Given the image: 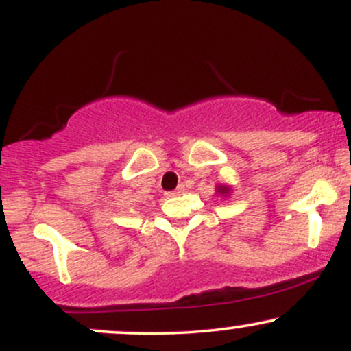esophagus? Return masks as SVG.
Returning a JSON list of instances; mask_svg holds the SVG:
<instances>
[{"label":"esophagus","mask_w":351,"mask_h":351,"mask_svg":"<svg viewBox=\"0 0 351 351\" xmlns=\"http://www.w3.org/2000/svg\"><path fill=\"white\" fill-rule=\"evenodd\" d=\"M183 191H184V188L180 186L178 189H175V191L167 193V196H168V198H173V196H178V195H181V193H183Z\"/></svg>","instance_id":"obj_1"}]
</instances>
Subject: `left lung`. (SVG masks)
<instances>
[{
    "label": "left lung",
    "mask_w": 351,
    "mask_h": 351,
    "mask_svg": "<svg viewBox=\"0 0 351 351\" xmlns=\"http://www.w3.org/2000/svg\"><path fill=\"white\" fill-rule=\"evenodd\" d=\"M216 193L217 195H223V196H229V193H231V188L226 186V184H219V186L216 188Z\"/></svg>",
    "instance_id": "1"
}]
</instances>
